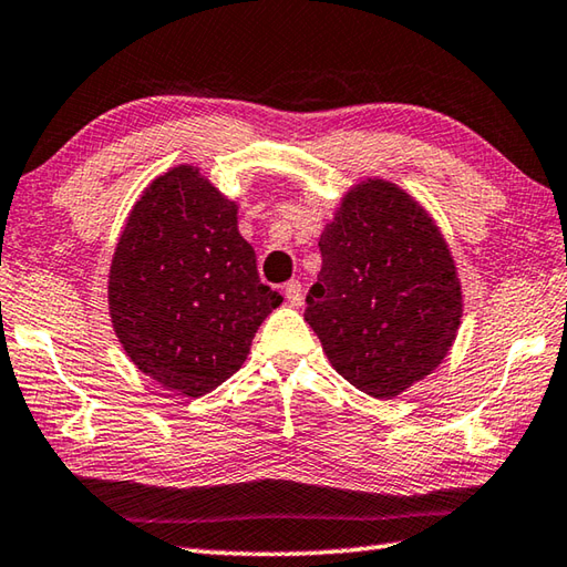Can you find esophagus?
Instances as JSON below:
<instances>
[{
	"label": "esophagus",
	"instance_id": "1",
	"mask_svg": "<svg viewBox=\"0 0 567 567\" xmlns=\"http://www.w3.org/2000/svg\"><path fill=\"white\" fill-rule=\"evenodd\" d=\"M285 297H287V302H290L292 307L302 305V285H299L297 280L287 282V285H285Z\"/></svg>",
	"mask_w": 567,
	"mask_h": 567
}]
</instances>
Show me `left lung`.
<instances>
[{
    "label": "left lung",
    "instance_id": "8db88e82",
    "mask_svg": "<svg viewBox=\"0 0 567 567\" xmlns=\"http://www.w3.org/2000/svg\"><path fill=\"white\" fill-rule=\"evenodd\" d=\"M319 250L305 319L343 379L388 401L435 371L457 337L462 285L427 210L391 182H361Z\"/></svg>",
    "mask_w": 567,
    "mask_h": 567
}]
</instances>
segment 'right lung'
<instances>
[{
  "label": "right lung",
  "mask_w": 567,
  "mask_h": 567,
  "mask_svg": "<svg viewBox=\"0 0 567 567\" xmlns=\"http://www.w3.org/2000/svg\"><path fill=\"white\" fill-rule=\"evenodd\" d=\"M107 302L132 363L166 391L198 398L240 369L282 295L260 282L236 202L182 164L130 210Z\"/></svg>",
  "instance_id": "1"
}]
</instances>
